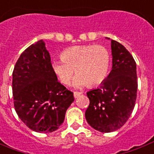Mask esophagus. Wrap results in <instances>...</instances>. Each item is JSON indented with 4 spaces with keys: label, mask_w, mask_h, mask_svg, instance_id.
<instances>
[{
    "label": "esophagus",
    "mask_w": 154,
    "mask_h": 154,
    "mask_svg": "<svg viewBox=\"0 0 154 154\" xmlns=\"http://www.w3.org/2000/svg\"><path fill=\"white\" fill-rule=\"evenodd\" d=\"M81 94H82V93H80V92H74V93H73V96H74L75 98H79L80 96H81Z\"/></svg>",
    "instance_id": "1"
}]
</instances>
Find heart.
Masks as SVG:
<instances>
[{"instance_id": "1", "label": "heart", "mask_w": 154, "mask_h": 154, "mask_svg": "<svg viewBox=\"0 0 154 154\" xmlns=\"http://www.w3.org/2000/svg\"><path fill=\"white\" fill-rule=\"evenodd\" d=\"M110 53L102 45H77L62 51L60 60L51 61V69L59 81L68 84L73 72L74 88H81L88 84L95 85L105 79L110 66Z\"/></svg>"}]
</instances>
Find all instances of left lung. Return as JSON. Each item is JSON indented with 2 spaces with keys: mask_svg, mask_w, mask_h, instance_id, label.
I'll return each instance as SVG.
<instances>
[{
  "mask_svg": "<svg viewBox=\"0 0 154 154\" xmlns=\"http://www.w3.org/2000/svg\"><path fill=\"white\" fill-rule=\"evenodd\" d=\"M111 43L112 69L99 87L87 92L90 105L85 113L88 124L101 132L120 128L131 116L137 98V64L121 43L112 39Z\"/></svg>",
  "mask_w": 154,
  "mask_h": 154,
  "instance_id": "left-lung-1",
  "label": "left lung"
}]
</instances>
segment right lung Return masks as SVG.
<instances>
[{
	"label": "right lung",
	"mask_w": 154,
	"mask_h": 154,
	"mask_svg": "<svg viewBox=\"0 0 154 154\" xmlns=\"http://www.w3.org/2000/svg\"><path fill=\"white\" fill-rule=\"evenodd\" d=\"M15 111L26 126L37 132H52L64 120L74 101L51 69V57L43 39L28 47L13 72Z\"/></svg>",
	"instance_id": "obj_1"
}]
</instances>
